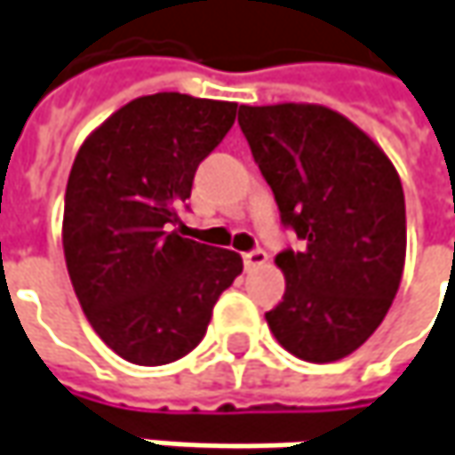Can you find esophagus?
<instances>
[{"instance_id":"esophagus-1","label":"esophagus","mask_w":455,"mask_h":455,"mask_svg":"<svg viewBox=\"0 0 455 455\" xmlns=\"http://www.w3.org/2000/svg\"><path fill=\"white\" fill-rule=\"evenodd\" d=\"M267 262V252L265 250H259V247H254L250 252L244 254V265H247V270H254V267H262Z\"/></svg>"}]
</instances>
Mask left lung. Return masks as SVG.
I'll return each instance as SVG.
<instances>
[{"instance_id": "obj_1", "label": "left lung", "mask_w": 455, "mask_h": 455, "mask_svg": "<svg viewBox=\"0 0 455 455\" xmlns=\"http://www.w3.org/2000/svg\"><path fill=\"white\" fill-rule=\"evenodd\" d=\"M239 128L281 224L301 239V250L275 257L285 296L265 314L270 332L301 361H339L376 332L399 291V174L358 125L322 105H242Z\"/></svg>"}]
</instances>
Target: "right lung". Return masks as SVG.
Here are the masks:
<instances>
[{"mask_svg":"<svg viewBox=\"0 0 455 455\" xmlns=\"http://www.w3.org/2000/svg\"><path fill=\"white\" fill-rule=\"evenodd\" d=\"M236 105L156 92L123 105L82 144L64 198V254L94 332L136 365L188 355L242 257L177 234L193 177Z\"/></svg>","mask_w":455,"mask_h":455,"instance_id":"obj_1","label":"right lung"}]
</instances>
